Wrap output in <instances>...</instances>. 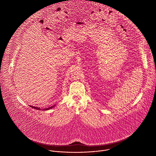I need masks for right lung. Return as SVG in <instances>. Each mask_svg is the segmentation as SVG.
Masks as SVG:
<instances>
[{"label":"right lung","instance_id":"right-lung-1","mask_svg":"<svg viewBox=\"0 0 156 156\" xmlns=\"http://www.w3.org/2000/svg\"><path fill=\"white\" fill-rule=\"evenodd\" d=\"M54 106H55V105H53V106L49 107H48V108H43L42 110H48L51 109V108H53ZM30 107H32V108H34V109H36V110H41V108H40L39 107H34V106H32V105H30Z\"/></svg>","mask_w":156,"mask_h":156}]
</instances>
